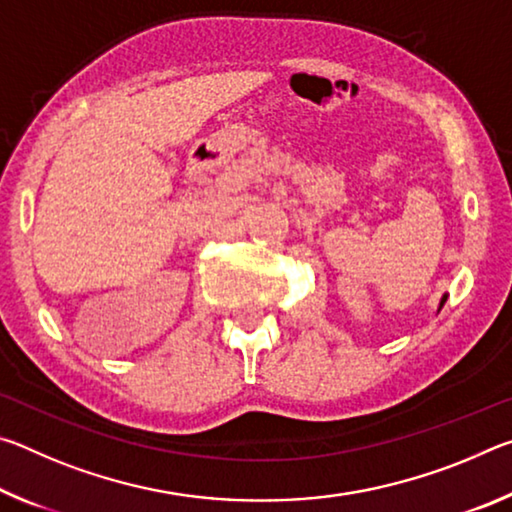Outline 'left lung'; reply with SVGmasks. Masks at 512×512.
Here are the masks:
<instances>
[{
  "instance_id": "obj_1",
  "label": "left lung",
  "mask_w": 512,
  "mask_h": 512,
  "mask_svg": "<svg viewBox=\"0 0 512 512\" xmlns=\"http://www.w3.org/2000/svg\"><path fill=\"white\" fill-rule=\"evenodd\" d=\"M445 300H447V296H445V298H443V302H440V307H443V305H445Z\"/></svg>"
}]
</instances>
